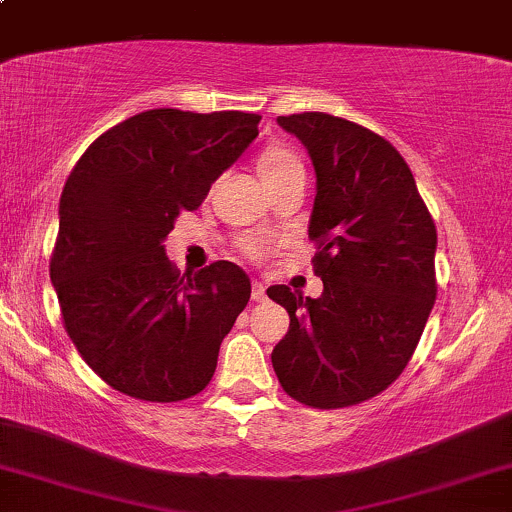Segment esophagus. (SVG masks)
Segmentation results:
<instances>
[{"instance_id": "obj_1", "label": "esophagus", "mask_w": 512, "mask_h": 512, "mask_svg": "<svg viewBox=\"0 0 512 512\" xmlns=\"http://www.w3.org/2000/svg\"><path fill=\"white\" fill-rule=\"evenodd\" d=\"M252 301H257V303H262V301H267V289H264V284L262 281H252Z\"/></svg>"}]
</instances>
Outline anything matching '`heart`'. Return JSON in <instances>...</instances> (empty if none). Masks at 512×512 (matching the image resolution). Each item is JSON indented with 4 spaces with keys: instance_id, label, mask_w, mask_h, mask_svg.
Returning a JSON list of instances; mask_svg holds the SVG:
<instances>
[{
    "instance_id": "obj_1",
    "label": "heart",
    "mask_w": 512,
    "mask_h": 512,
    "mask_svg": "<svg viewBox=\"0 0 512 512\" xmlns=\"http://www.w3.org/2000/svg\"><path fill=\"white\" fill-rule=\"evenodd\" d=\"M296 163L301 161H298V156L293 154V151L284 149V146H269V149L260 156V173L272 175L289 166H296ZM248 252L250 255H260V245H248Z\"/></svg>"
}]
</instances>
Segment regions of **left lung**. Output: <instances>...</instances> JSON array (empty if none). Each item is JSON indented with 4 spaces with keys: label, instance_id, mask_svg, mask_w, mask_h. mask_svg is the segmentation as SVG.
<instances>
[{
    "label": "left lung",
    "instance_id": "1",
    "mask_svg": "<svg viewBox=\"0 0 512 512\" xmlns=\"http://www.w3.org/2000/svg\"><path fill=\"white\" fill-rule=\"evenodd\" d=\"M315 168L308 236L322 296L269 286L291 317L272 366L286 395L315 409L366 402L407 368L436 303V223L399 151L327 113L276 117Z\"/></svg>",
    "mask_w": 512,
    "mask_h": 512
}]
</instances>
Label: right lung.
Wrapping results in <instances>:
<instances>
[{"label":"right lung","instance_id":"1","mask_svg":"<svg viewBox=\"0 0 512 512\" xmlns=\"http://www.w3.org/2000/svg\"><path fill=\"white\" fill-rule=\"evenodd\" d=\"M260 120L146 110L101 134L64 182L50 279L69 339L115 390L180 402L209 385L250 279L226 260L180 274L163 240L248 149Z\"/></svg>","mask_w":512,"mask_h":512}]
</instances>
